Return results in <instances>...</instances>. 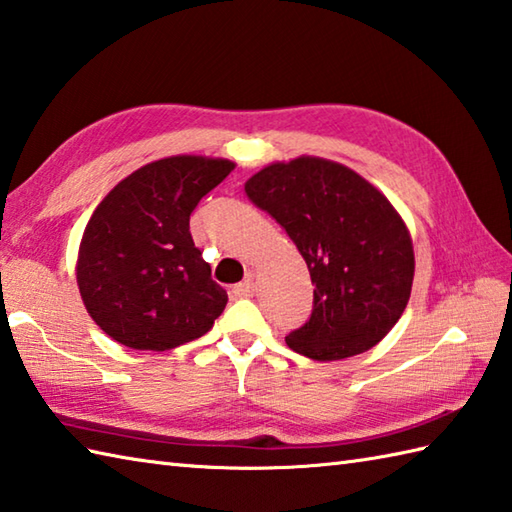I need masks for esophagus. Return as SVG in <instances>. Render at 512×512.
Returning a JSON list of instances; mask_svg holds the SVG:
<instances>
[{
    "mask_svg": "<svg viewBox=\"0 0 512 512\" xmlns=\"http://www.w3.org/2000/svg\"><path fill=\"white\" fill-rule=\"evenodd\" d=\"M232 294H234L236 298H249V296H254V278L247 276V278L243 280V283L234 285V287H232Z\"/></svg>",
    "mask_w": 512,
    "mask_h": 512,
    "instance_id": "1",
    "label": "esophagus"
}]
</instances>
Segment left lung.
Here are the masks:
<instances>
[{"label":"left lung","mask_w":512,"mask_h":512,"mask_svg":"<svg viewBox=\"0 0 512 512\" xmlns=\"http://www.w3.org/2000/svg\"><path fill=\"white\" fill-rule=\"evenodd\" d=\"M245 192L285 227L309 267L314 311L285 338L329 362L375 347L411 298L413 241L398 210L358 172L320 156L271 163Z\"/></svg>","instance_id":"obj_1"}]
</instances>
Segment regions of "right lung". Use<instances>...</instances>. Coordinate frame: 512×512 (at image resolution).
Listing matches in <instances>:
<instances>
[{
    "mask_svg": "<svg viewBox=\"0 0 512 512\" xmlns=\"http://www.w3.org/2000/svg\"><path fill=\"white\" fill-rule=\"evenodd\" d=\"M234 170L227 159L179 154L125 176L83 229L77 285L103 333L139 351L201 338L227 291L194 247L190 214Z\"/></svg>",
    "mask_w": 512,
    "mask_h": 512,
    "instance_id": "obj_1",
    "label": "right lung"
}]
</instances>
